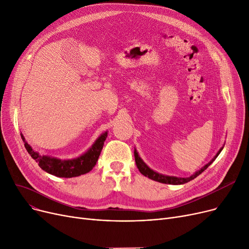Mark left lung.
Listing matches in <instances>:
<instances>
[{
  "label": "left lung",
  "instance_id": "8db88e82",
  "mask_svg": "<svg viewBox=\"0 0 249 249\" xmlns=\"http://www.w3.org/2000/svg\"><path fill=\"white\" fill-rule=\"evenodd\" d=\"M224 146H222L219 151L217 152V154L214 156V158L212 159L211 161H209L207 164H205L201 169H199L198 172H196L194 175H192L191 177L189 178H178V177H173V176H165V175H162V174H160V173H156L155 171H153V169H151L144 161L142 160V159L139 156L136 148H134V156H135V162H136V165L139 169V172L143 175L147 177L148 178L150 179H153L155 181H159V182H162V184H167V185H184L186 184V182L194 179L195 178H197L199 175H201L205 169L210 165L216 159L217 156L220 154V152L222 151V149H223Z\"/></svg>",
  "mask_w": 249,
  "mask_h": 249
}]
</instances>
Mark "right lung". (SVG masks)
I'll return each instance as SVG.
<instances>
[{
  "instance_id": "right-lung-1",
  "label": "right lung",
  "mask_w": 249,
  "mask_h": 249,
  "mask_svg": "<svg viewBox=\"0 0 249 249\" xmlns=\"http://www.w3.org/2000/svg\"><path fill=\"white\" fill-rule=\"evenodd\" d=\"M108 136V131L102 133L85 153L71 160H60L49 155H41L35 151L25 140L21 133V138L24 142L26 150L31 155V158L38 163L43 171L58 178H74L85 175L90 172L96 165L101 151L104 146V142Z\"/></svg>"
}]
</instances>
